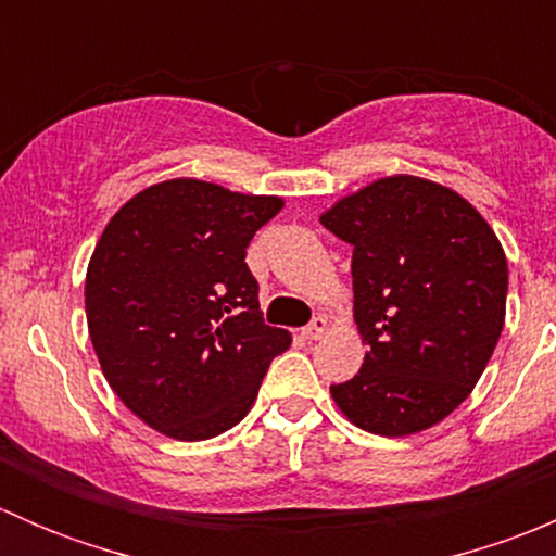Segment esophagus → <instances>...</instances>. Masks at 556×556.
<instances>
[{
  "instance_id": "34e87169",
  "label": "esophagus",
  "mask_w": 556,
  "mask_h": 556,
  "mask_svg": "<svg viewBox=\"0 0 556 556\" xmlns=\"http://www.w3.org/2000/svg\"><path fill=\"white\" fill-rule=\"evenodd\" d=\"M325 330H328V319L325 317H314L309 325H306L304 330H301V336H304L306 341H317L319 336L325 333Z\"/></svg>"
}]
</instances>
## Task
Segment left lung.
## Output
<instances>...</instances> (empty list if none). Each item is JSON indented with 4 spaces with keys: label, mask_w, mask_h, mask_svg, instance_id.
Returning <instances> with one entry per match:
<instances>
[{
    "label": "left lung",
    "mask_w": 556,
    "mask_h": 556,
    "mask_svg": "<svg viewBox=\"0 0 556 556\" xmlns=\"http://www.w3.org/2000/svg\"><path fill=\"white\" fill-rule=\"evenodd\" d=\"M352 244L361 371L330 384L336 406L377 435L433 428L470 395L506 319L508 263L459 193L395 174L319 217Z\"/></svg>",
    "instance_id": "1"
}]
</instances>
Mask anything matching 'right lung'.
<instances>
[{
  "label": "right lung",
  "instance_id": "1",
  "mask_svg": "<svg viewBox=\"0 0 556 556\" xmlns=\"http://www.w3.org/2000/svg\"><path fill=\"white\" fill-rule=\"evenodd\" d=\"M285 201L201 179L150 185L115 212L86 274L88 333L115 395L159 433L204 441L242 422L290 346L244 255Z\"/></svg>",
  "mask_w": 556,
  "mask_h": 556
}]
</instances>
